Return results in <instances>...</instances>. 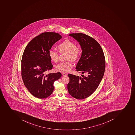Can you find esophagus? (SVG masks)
Wrapping results in <instances>:
<instances>
[{"label":"esophagus","instance_id":"esophagus-1","mask_svg":"<svg viewBox=\"0 0 135 135\" xmlns=\"http://www.w3.org/2000/svg\"><path fill=\"white\" fill-rule=\"evenodd\" d=\"M62 75L63 76H66L67 75L66 73H62Z\"/></svg>","mask_w":135,"mask_h":135}]
</instances>
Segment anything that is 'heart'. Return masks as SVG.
<instances>
[{
    "label": "heart",
    "mask_w": 135,
    "mask_h": 135,
    "mask_svg": "<svg viewBox=\"0 0 135 135\" xmlns=\"http://www.w3.org/2000/svg\"><path fill=\"white\" fill-rule=\"evenodd\" d=\"M59 52L60 53H67L66 60L75 61L78 59L80 53V48L75 46L73 42L69 40H65L58 46ZM49 56L51 60L56 62L59 58V51L55 49H50L49 51ZM73 67V64L69 60L68 61L63 62L59 63L56 65L55 69L57 71L61 73H68L71 70Z\"/></svg>",
    "instance_id": "b5f03b06"
}]
</instances>
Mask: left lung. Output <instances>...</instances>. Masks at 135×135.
I'll return each instance as SVG.
<instances>
[{
    "mask_svg": "<svg viewBox=\"0 0 135 135\" xmlns=\"http://www.w3.org/2000/svg\"><path fill=\"white\" fill-rule=\"evenodd\" d=\"M69 36L77 40L81 48V56L76 66V71L87 73L83 78L68 74L67 89L69 94L79 100L89 97L96 90L104 76L105 59L100 45L91 37L83 33H73Z\"/></svg>",
    "mask_w": 135,
    "mask_h": 135,
    "instance_id": "8db88e82",
    "label": "left lung"
}]
</instances>
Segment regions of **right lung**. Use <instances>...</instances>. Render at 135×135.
<instances>
[{
    "mask_svg": "<svg viewBox=\"0 0 135 135\" xmlns=\"http://www.w3.org/2000/svg\"><path fill=\"white\" fill-rule=\"evenodd\" d=\"M62 38L59 33L44 32L32 40L25 49L21 60V75L25 86L35 97L43 99L51 95L54 83L61 77L60 73H45L52 69L49 51Z\"/></svg>",
    "mask_w": 135,
    "mask_h": 135,
    "instance_id": "add662e5",
    "label": "right lung"
}]
</instances>
